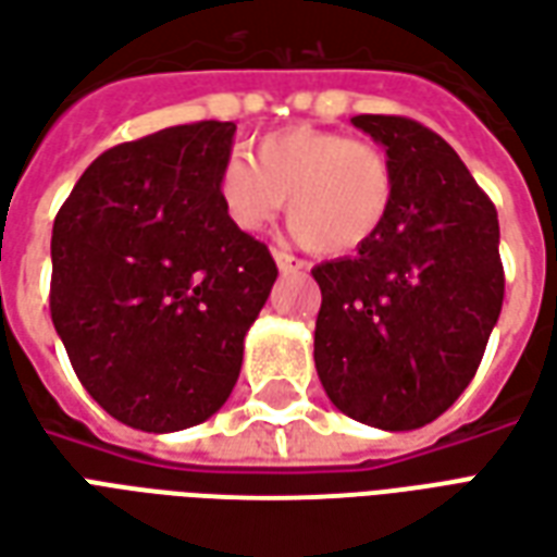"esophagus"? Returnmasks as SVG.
I'll list each match as a JSON object with an SVG mask.
<instances>
[{
	"instance_id": "34e87169",
	"label": "esophagus",
	"mask_w": 557,
	"mask_h": 557,
	"mask_svg": "<svg viewBox=\"0 0 557 557\" xmlns=\"http://www.w3.org/2000/svg\"><path fill=\"white\" fill-rule=\"evenodd\" d=\"M274 262H277L283 274H301V271H307V262L298 259L295 253H289V250H274Z\"/></svg>"
}]
</instances>
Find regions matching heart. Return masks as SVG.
Listing matches in <instances>:
<instances>
[{"label":"heart","mask_w":557,"mask_h":557,"mask_svg":"<svg viewBox=\"0 0 557 557\" xmlns=\"http://www.w3.org/2000/svg\"><path fill=\"white\" fill-rule=\"evenodd\" d=\"M218 199L235 230L265 232L289 199L295 235L325 256L361 250L385 230L397 172L385 148L339 131L295 125L232 154L218 172Z\"/></svg>","instance_id":"1"}]
</instances>
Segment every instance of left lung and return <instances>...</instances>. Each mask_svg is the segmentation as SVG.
<instances>
[{
    "label": "left lung",
    "instance_id": "8db88e82",
    "mask_svg": "<svg viewBox=\"0 0 557 557\" xmlns=\"http://www.w3.org/2000/svg\"><path fill=\"white\" fill-rule=\"evenodd\" d=\"M397 172L385 230L313 268L315 370L343 414L426 426L474 379L504 301L498 211L454 148L406 115H355Z\"/></svg>",
    "mask_w": 557,
    "mask_h": 557
}]
</instances>
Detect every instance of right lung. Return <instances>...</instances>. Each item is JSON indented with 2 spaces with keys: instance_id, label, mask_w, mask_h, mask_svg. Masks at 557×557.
<instances>
[{
  "instance_id": "1",
  "label": "right lung",
  "mask_w": 557,
  "mask_h": 557,
  "mask_svg": "<svg viewBox=\"0 0 557 557\" xmlns=\"http://www.w3.org/2000/svg\"><path fill=\"white\" fill-rule=\"evenodd\" d=\"M232 137V122H196L122 143L55 214V334L91 399L134 430H187L230 399L277 280L220 208Z\"/></svg>"
}]
</instances>
